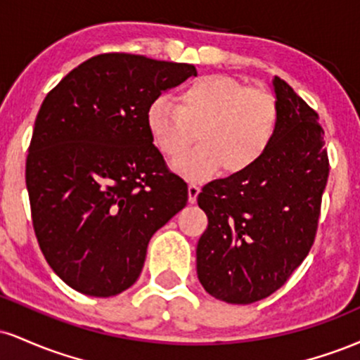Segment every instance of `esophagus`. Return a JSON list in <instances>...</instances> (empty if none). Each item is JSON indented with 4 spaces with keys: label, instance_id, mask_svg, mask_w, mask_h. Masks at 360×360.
I'll return each mask as SVG.
<instances>
[{
    "label": "esophagus",
    "instance_id": "34e87169",
    "mask_svg": "<svg viewBox=\"0 0 360 360\" xmlns=\"http://www.w3.org/2000/svg\"><path fill=\"white\" fill-rule=\"evenodd\" d=\"M200 186L198 184H189L188 186V198H189V203H196V198H198V194H200Z\"/></svg>",
    "mask_w": 360,
    "mask_h": 360
}]
</instances>
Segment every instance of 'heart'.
Segmentation results:
<instances>
[{"label": "heart", "instance_id": "1", "mask_svg": "<svg viewBox=\"0 0 360 360\" xmlns=\"http://www.w3.org/2000/svg\"><path fill=\"white\" fill-rule=\"evenodd\" d=\"M274 94L249 88L230 76H205L177 94V106L157 100L147 110V130L169 160L179 159L198 134L200 147L174 164L189 179H206L218 169L238 176L257 166L278 137Z\"/></svg>", "mask_w": 360, "mask_h": 360}]
</instances>
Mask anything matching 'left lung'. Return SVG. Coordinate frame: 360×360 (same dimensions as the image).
Masks as SVG:
<instances>
[{"label": "left lung", "mask_w": 360, "mask_h": 360, "mask_svg": "<svg viewBox=\"0 0 360 360\" xmlns=\"http://www.w3.org/2000/svg\"><path fill=\"white\" fill-rule=\"evenodd\" d=\"M278 137L250 171L198 194L208 226L196 247L198 279L213 298L249 304L278 291L315 242L328 179L318 113L274 77Z\"/></svg>", "instance_id": "left-lung-1"}]
</instances>
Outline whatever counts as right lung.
Here are the masks:
<instances>
[{"mask_svg":"<svg viewBox=\"0 0 360 360\" xmlns=\"http://www.w3.org/2000/svg\"><path fill=\"white\" fill-rule=\"evenodd\" d=\"M196 68L135 53L94 56L45 96L27 155L32 223L45 260L88 296L139 279L147 245L188 203L147 130V110Z\"/></svg>","mask_w":360,"mask_h":360,"instance_id":"add662e5","label":"right lung"}]
</instances>
